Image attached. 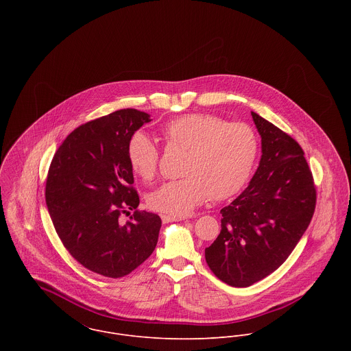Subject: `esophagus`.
I'll return each instance as SVG.
<instances>
[{
  "mask_svg": "<svg viewBox=\"0 0 351 351\" xmlns=\"http://www.w3.org/2000/svg\"><path fill=\"white\" fill-rule=\"evenodd\" d=\"M162 220H163V223H170V221H181V220H185V217H173V216L162 215Z\"/></svg>",
  "mask_w": 351,
  "mask_h": 351,
  "instance_id": "1",
  "label": "esophagus"
}]
</instances>
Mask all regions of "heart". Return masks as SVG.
<instances>
[{
    "label": "heart",
    "instance_id": "b5f03b06",
    "mask_svg": "<svg viewBox=\"0 0 351 351\" xmlns=\"http://www.w3.org/2000/svg\"><path fill=\"white\" fill-rule=\"evenodd\" d=\"M162 135L169 145L188 149L182 174L152 192L149 205L173 217L191 215L209 197L226 200L239 193L250 180L258 139L250 125L227 123L210 113H186L169 120ZM132 171L150 181L158 169L159 152L149 135L136 132L127 146Z\"/></svg>",
    "mask_w": 351,
    "mask_h": 351
}]
</instances>
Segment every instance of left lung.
<instances>
[{
    "mask_svg": "<svg viewBox=\"0 0 351 351\" xmlns=\"http://www.w3.org/2000/svg\"><path fill=\"white\" fill-rule=\"evenodd\" d=\"M262 155L249 186L224 206L221 230L205 259L223 282L246 288L277 270L308 228L316 189L300 145L251 112Z\"/></svg>",
    "mask_w": 351,
    "mask_h": 351,
    "instance_id": "1",
    "label": "left lung"
}]
</instances>
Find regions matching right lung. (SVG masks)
<instances>
[{"mask_svg": "<svg viewBox=\"0 0 351 351\" xmlns=\"http://www.w3.org/2000/svg\"><path fill=\"white\" fill-rule=\"evenodd\" d=\"M150 114L120 109L75 128L55 152L46 204L63 246L86 269L110 278L130 274L155 250L162 220L136 210L139 196L127 158L131 136ZM136 212L123 225L121 213Z\"/></svg>", "mask_w": 351, "mask_h": 351, "instance_id": "add662e5", "label": "right lung"}]
</instances>
